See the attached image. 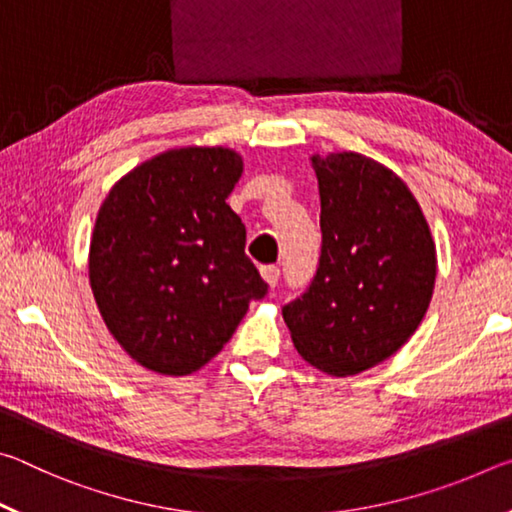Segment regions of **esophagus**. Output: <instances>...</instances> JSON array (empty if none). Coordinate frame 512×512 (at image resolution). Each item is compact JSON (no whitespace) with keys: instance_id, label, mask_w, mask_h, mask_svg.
<instances>
[{"instance_id":"esophagus-1","label":"esophagus","mask_w":512,"mask_h":512,"mask_svg":"<svg viewBox=\"0 0 512 512\" xmlns=\"http://www.w3.org/2000/svg\"><path fill=\"white\" fill-rule=\"evenodd\" d=\"M262 277H264V282L268 284V287H275V284L280 282V268L273 266V264L262 266Z\"/></svg>"}]
</instances>
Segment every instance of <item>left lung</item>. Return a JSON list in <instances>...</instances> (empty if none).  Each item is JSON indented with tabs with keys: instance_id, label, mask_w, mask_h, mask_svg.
Returning a JSON list of instances; mask_svg holds the SVG:
<instances>
[{
	"instance_id": "1",
	"label": "left lung",
	"mask_w": 512,
	"mask_h": 512,
	"mask_svg": "<svg viewBox=\"0 0 512 512\" xmlns=\"http://www.w3.org/2000/svg\"><path fill=\"white\" fill-rule=\"evenodd\" d=\"M320 194L318 271L282 307L298 354L334 377L386 361L411 339L436 284V244L404 180L377 160L311 155Z\"/></svg>"
}]
</instances>
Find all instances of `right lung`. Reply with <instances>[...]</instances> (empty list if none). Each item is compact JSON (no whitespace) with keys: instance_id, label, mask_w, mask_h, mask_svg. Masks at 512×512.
<instances>
[{"instance_id":"add662e5","label":"right lung","mask_w":512,"mask_h":512,"mask_svg":"<svg viewBox=\"0 0 512 512\" xmlns=\"http://www.w3.org/2000/svg\"><path fill=\"white\" fill-rule=\"evenodd\" d=\"M244 160L223 146L164 151L128 171L101 203L90 287L110 334L140 366L183 377L232 339L268 284L246 257L225 198Z\"/></svg>"}]
</instances>
